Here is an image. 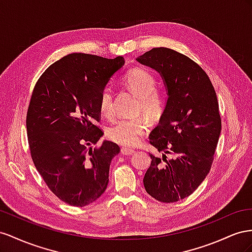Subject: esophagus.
<instances>
[{"label": "esophagus", "instance_id": "1", "mask_svg": "<svg viewBox=\"0 0 252 252\" xmlns=\"http://www.w3.org/2000/svg\"><path fill=\"white\" fill-rule=\"evenodd\" d=\"M135 152V150L127 148V147H122L121 148V154L122 155H132Z\"/></svg>", "mask_w": 252, "mask_h": 252}]
</instances>
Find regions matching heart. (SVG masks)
I'll list each match as a JSON object with an SVG mask.
<instances>
[{
    "label": "heart",
    "mask_w": 252,
    "mask_h": 252,
    "mask_svg": "<svg viewBox=\"0 0 252 252\" xmlns=\"http://www.w3.org/2000/svg\"><path fill=\"white\" fill-rule=\"evenodd\" d=\"M125 81L140 96L138 112L157 120L164 112V98L161 93L156 90L157 80L150 70L135 67L125 75ZM99 110L105 116H111L114 111V91L111 85H105L98 98ZM149 130V120L143 116L124 118L107 128V137L125 147L138 145L141 138Z\"/></svg>",
    "instance_id": "b5f03b06"
}]
</instances>
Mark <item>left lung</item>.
Segmentation results:
<instances>
[{
    "label": "left lung",
    "instance_id": "left-lung-1",
    "mask_svg": "<svg viewBox=\"0 0 252 252\" xmlns=\"http://www.w3.org/2000/svg\"><path fill=\"white\" fill-rule=\"evenodd\" d=\"M137 60L160 74L168 100L150 143L161 158L150 153L143 186L161 203L189 196L209 173L221 130L217 93L197 63L167 47L152 48ZM166 154L174 158L166 160Z\"/></svg>",
    "mask_w": 252,
    "mask_h": 252
}]
</instances>
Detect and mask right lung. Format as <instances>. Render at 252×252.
Instances as JSON below:
<instances>
[{
	"instance_id": "right-lung-1",
	"label": "right lung",
	"mask_w": 252,
	"mask_h": 252,
	"mask_svg": "<svg viewBox=\"0 0 252 252\" xmlns=\"http://www.w3.org/2000/svg\"><path fill=\"white\" fill-rule=\"evenodd\" d=\"M124 64L120 56L70 54L34 85L26 116L32 161L50 191L70 206L95 202L109 184L110 164L120 148L107 140L92 146L103 135L96 126L99 94Z\"/></svg>"
}]
</instances>
